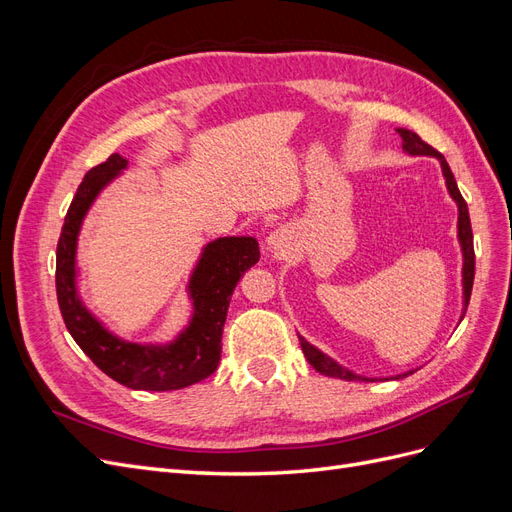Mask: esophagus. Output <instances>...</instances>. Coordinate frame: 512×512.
<instances>
[{"label":"esophagus","instance_id":"esophagus-1","mask_svg":"<svg viewBox=\"0 0 512 512\" xmlns=\"http://www.w3.org/2000/svg\"><path fill=\"white\" fill-rule=\"evenodd\" d=\"M267 250L271 254H275V256H284L286 254L288 245H286V239H284L282 232H277V230L271 232V235L267 237Z\"/></svg>","mask_w":512,"mask_h":512}]
</instances>
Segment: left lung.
<instances>
[{"mask_svg":"<svg viewBox=\"0 0 512 512\" xmlns=\"http://www.w3.org/2000/svg\"><path fill=\"white\" fill-rule=\"evenodd\" d=\"M397 134L401 136V149H404L408 156H429V158H436L440 162L442 168V175H444V183H446V190L451 194V198L457 203V239H459V247H461V256H463V267H461V286H463V307H461V316L459 322L466 316V309L470 303V294H472V284H474V239H472V224H470V213H468V205L466 200H463L459 188H457V181L451 173V166L444 160V156L440 151H436L433 147H429L421 136L414 134L412 130L406 128H397ZM299 342L303 348L305 359L309 361L316 371L320 374L329 376V378H339V380H361V382H374L378 378H367L356 374V371L339 365L335 359H331L329 354H324L320 348L312 346L307 342L303 335H299ZM414 374V369L406 371V374H399V376H391L395 380L404 378ZM389 380V378H386Z\"/></svg>","mask_w":512,"mask_h":512,"instance_id":"8db88e82","label":"left lung"}]
</instances>
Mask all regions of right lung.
<instances>
[{"label":"right lung","instance_id":"right-lung-1","mask_svg":"<svg viewBox=\"0 0 512 512\" xmlns=\"http://www.w3.org/2000/svg\"><path fill=\"white\" fill-rule=\"evenodd\" d=\"M126 168L128 160L113 153L91 168L76 190L57 243V301L74 342L108 378L136 391H179L218 369L230 297L241 275L258 262V241L254 237H220L200 250L185 284L192 312L188 324L173 339L141 344L119 337L81 297L76 250L91 205Z\"/></svg>","mask_w":512,"mask_h":512}]
</instances>
